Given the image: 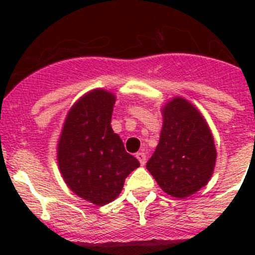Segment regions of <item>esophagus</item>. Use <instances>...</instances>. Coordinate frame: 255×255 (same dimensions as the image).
I'll use <instances>...</instances> for the list:
<instances>
[{
    "label": "esophagus",
    "mask_w": 255,
    "mask_h": 255,
    "mask_svg": "<svg viewBox=\"0 0 255 255\" xmlns=\"http://www.w3.org/2000/svg\"><path fill=\"white\" fill-rule=\"evenodd\" d=\"M135 155H136V158L139 159V162H140L141 166H144V164H145V162H147V155H145V153L138 152Z\"/></svg>",
    "instance_id": "esophagus-1"
}]
</instances>
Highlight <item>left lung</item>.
I'll use <instances>...</instances> for the list:
<instances>
[{
  "label": "left lung",
  "instance_id": "1",
  "mask_svg": "<svg viewBox=\"0 0 255 255\" xmlns=\"http://www.w3.org/2000/svg\"><path fill=\"white\" fill-rule=\"evenodd\" d=\"M162 130L147 170L168 195L185 199L206 186L216 166L215 139L202 112L175 96L161 108Z\"/></svg>",
  "mask_w": 255,
  "mask_h": 255
}]
</instances>
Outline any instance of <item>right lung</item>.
I'll list each match as a JSON object with an SVG mask.
<instances>
[{
  "instance_id": "add662e5",
  "label": "right lung",
  "mask_w": 255,
  "mask_h": 255,
  "mask_svg": "<svg viewBox=\"0 0 255 255\" xmlns=\"http://www.w3.org/2000/svg\"><path fill=\"white\" fill-rule=\"evenodd\" d=\"M116 96L102 88L87 92L71 106L57 141V164L67 188L96 206L111 203L140 166L112 130Z\"/></svg>"
}]
</instances>
